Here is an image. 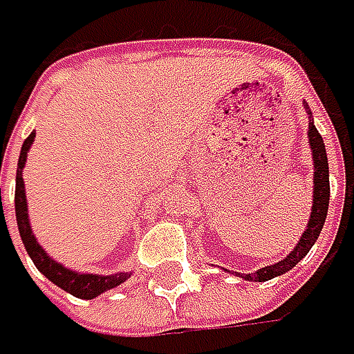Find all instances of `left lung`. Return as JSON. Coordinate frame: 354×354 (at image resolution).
<instances>
[{
    "instance_id": "obj_1",
    "label": "left lung",
    "mask_w": 354,
    "mask_h": 354,
    "mask_svg": "<svg viewBox=\"0 0 354 354\" xmlns=\"http://www.w3.org/2000/svg\"><path fill=\"white\" fill-rule=\"evenodd\" d=\"M309 109V107H307ZM309 143L313 149V163H315V199H313V213H310L309 227L303 233V237L299 241V245L292 249L289 255L283 261L269 265L265 269H259L257 273H243L241 277L247 281H269L277 274L287 273L292 269L303 257L309 253V249L315 245V241L321 235V229L325 225L328 211V197H330V185H328V163H327V151H325V143L323 137L319 135L317 127L313 125V119L309 113Z\"/></svg>"
}]
</instances>
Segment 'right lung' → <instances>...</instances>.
<instances>
[{
	"mask_svg": "<svg viewBox=\"0 0 354 354\" xmlns=\"http://www.w3.org/2000/svg\"><path fill=\"white\" fill-rule=\"evenodd\" d=\"M35 139V133H31L24 141V147L19 153V161H17V177H15V219H17V229H19V235L21 241L26 245L27 255L31 257L33 265L41 271V273L57 287H62L63 291L71 292L73 297L77 299H93L107 289H113L117 285H121L129 274L119 273V274H107V277H101V274H77L73 271H67L63 265L55 263L53 259H49L44 249L37 245V241L31 233V227H29V219H27V203H26V187H24V177H21V171L26 165L27 151L31 147ZM0 201H1V191H0Z\"/></svg>",
	"mask_w": 354,
	"mask_h": 354,
	"instance_id": "add662e5",
	"label": "right lung"
}]
</instances>
